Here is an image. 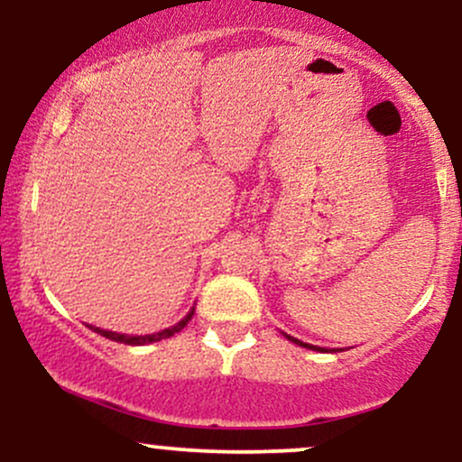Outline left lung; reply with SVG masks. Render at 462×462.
Masks as SVG:
<instances>
[{
  "label": "left lung",
  "mask_w": 462,
  "mask_h": 462,
  "mask_svg": "<svg viewBox=\"0 0 462 462\" xmlns=\"http://www.w3.org/2000/svg\"><path fill=\"white\" fill-rule=\"evenodd\" d=\"M286 338H289V341H293L295 346H301V347H309V349H321V347H315V346H309V343H301L300 338H293V337H289V334H284Z\"/></svg>",
  "instance_id": "obj_1"
}]
</instances>
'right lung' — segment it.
Instances as JSON below:
<instances>
[{"label": "right lung", "mask_w": 462, "mask_h": 462, "mask_svg": "<svg viewBox=\"0 0 462 462\" xmlns=\"http://www.w3.org/2000/svg\"><path fill=\"white\" fill-rule=\"evenodd\" d=\"M193 312H195V309H190L189 310V315L184 317L182 321H178L176 326H171V328H164V330H161V332H153V334H119V332H110V330H102V328H95V326H88L91 328L93 332H97V334H102V337H106V338H110V341H116V343H125V346H147V343H156V341H162V338H169V337H173V334L176 332H180L182 330L184 326H187V323L190 321V317H193Z\"/></svg>", "instance_id": "obj_1"}]
</instances>
